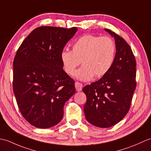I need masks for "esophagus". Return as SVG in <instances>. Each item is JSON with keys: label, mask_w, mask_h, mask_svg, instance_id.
<instances>
[{"label": "esophagus", "mask_w": 151, "mask_h": 151, "mask_svg": "<svg viewBox=\"0 0 151 151\" xmlns=\"http://www.w3.org/2000/svg\"><path fill=\"white\" fill-rule=\"evenodd\" d=\"M75 87H76V90L77 91H81L83 87L82 83H80L78 82H75Z\"/></svg>", "instance_id": "obj_1"}]
</instances>
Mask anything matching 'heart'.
<instances>
[{
    "instance_id": "b5f03b06",
    "label": "heart",
    "mask_w": 151,
    "mask_h": 151,
    "mask_svg": "<svg viewBox=\"0 0 151 151\" xmlns=\"http://www.w3.org/2000/svg\"><path fill=\"white\" fill-rule=\"evenodd\" d=\"M115 52L116 45L110 37L86 35L75 42L72 51H63L60 58L69 75L74 74L81 62L82 66L75 76L79 80L88 81L93 76L100 77L106 74L113 64Z\"/></svg>"
}]
</instances>
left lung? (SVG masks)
<instances>
[{
    "label": "left lung",
    "mask_w": 151,
    "mask_h": 151,
    "mask_svg": "<svg viewBox=\"0 0 151 151\" xmlns=\"http://www.w3.org/2000/svg\"><path fill=\"white\" fill-rule=\"evenodd\" d=\"M116 44L111 69L101 78L82 89L87 97L85 116L90 124L101 128L118 124L127 114L136 87V59L123 38L108 29Z\"/></svg>",
    "instance_id": "1"
}]
</instances>
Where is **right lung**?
Returning a JSON list of instances; mask_svg holds the SVG:
<instances>
[{
	"label": "right lung",
	"instance_id": "obj_1",
	"mask_svg": "<svg viewBox=\"0 0 151 151\" xmlns=\"http://www.w3.org/2000/svg\"><path fill=\"white\" fill-rule=\"evenodd\" d=\"M76 31V27H38L16 52L13 92L21 114L35 127L58 124L65 103L75 93V80L63 69L60 55Z\"/></svg>",
	"mask_w": 151,
	"mask_h": 151
}]
</instances>
